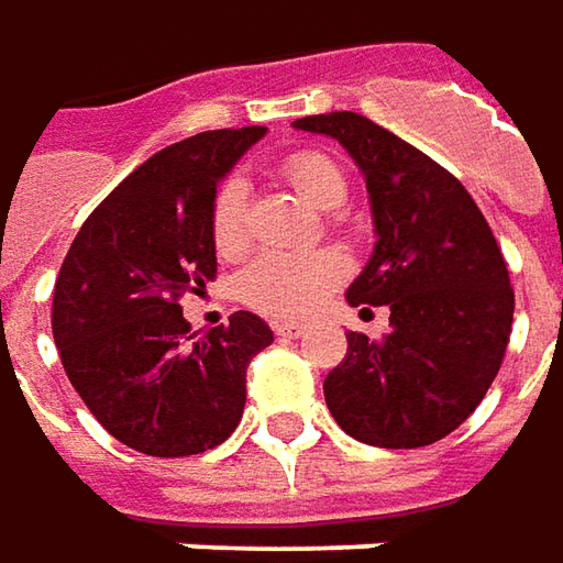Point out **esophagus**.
<instances>
[{"label":"esophagus","instance_id":"esophagus-1","mask_svg":"<svg viewBox=\"0 0 563 563\" xmlns=\"http://www.w3.org/2000/svg\"><path fill=\"white\" fill-rule=\"evenodd\" d=\"M274 330H277V336H283V340H299V336H305V327L301 323H277Z\"/></svg>","mask_w":563,"mask_h":563}]
</instances>
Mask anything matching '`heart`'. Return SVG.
I'll return each instance as SVG.
<instances>
[{
    "mask_svg": "<svg viewBox=\"0 0 563 563\" xmlns=\"http://www.w3.org/2000/svg\"><path fill=\"white\" fill-rule=\"evenodd\" d=\"M280 174L292 189L323 211L345 199L342 167L318 148L286 155ZM211 243L221 258H236L249 249V189L240 177H227L211 202ZM345 258L336 252H267L245 267L240 292L262 314L277 320H301L318 311L327 296L345 280Z\"/></svg>",
    "mask_w": 563,
    "mask_h": 563,
    "instance_id": "1",
    "label": "heart"
}]
</instances>
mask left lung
<instances>
[{"label": "left lung", "instance_id": "obj_1", "mask_svg": "<svg viewBox=\"0 0 563 563\" xmlns=\"http://www.w3.org/2000/svg\"><path fill=\"white\" fill-rule=\"evenodd\" d=\"M361 167L377 245L345 299L389 308V333H349L323 379L342 430L379 449H420L474 415L501 367L514 320L508 264L471 192L442 165L355 111L299 118Z\"/></svg>", "mask_w": 563, "mask_h": 563}]
</instances>
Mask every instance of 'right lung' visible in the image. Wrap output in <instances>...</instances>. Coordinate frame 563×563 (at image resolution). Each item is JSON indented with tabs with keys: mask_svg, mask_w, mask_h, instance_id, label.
Wrapping results in <instances>:
<instances>
[{
	"mask_svg": "<svg viewBox=\"0 0 563 563\" xmlns=\"http://www.w3.org/2000/svg\"><path fill=\"white\" fill-rule=\"evenodd\" d=\"M264 126L205 130L114 186L74 236L52 296L70 386L118 442L152 457L221 445L245 408V367L274 342L252 311L189 333L180 299L214 280L218 180Z\"/></svg>",
	"mask_w": 563,
	"mask_h": 563,
	"instance_id": "1",
	"label": "right lung"
}]
</instances>
